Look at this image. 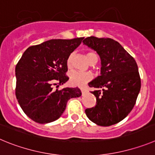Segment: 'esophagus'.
<instances>
[{
    "instance_id": "obj_1",
    "label": "esophagus",
    "mask_w": 155,
    "mask_h": 155,
    "mask_svg": "<svg viewBox=\"0 0 155 155\" xmlns=\"http://www.w3.org/2000/svg\"><path fill=\"white\" fill-rule=\"evenodd\" d=\"M81 92H82V94L83 95L87 93V90L86 89H81Z\"/></svg>"
}]
</instances>
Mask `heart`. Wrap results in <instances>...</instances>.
Returning a JSON list of instances; mask_svg holds the SVG:
<instances>
[{
    "mask_svg": "<svg viewBox=\"0 0 155 155\" xmlns=\"http://www.w3.org/2000/svg\"><path fill=\"white\" fill-rule=\"evenodd\" d=\"M96 55V54L93 51H88L86 53V58L89 61L93 56ZM71 62H72V55H69L67 59L68 67H71ZM92 79V75L89 72H72L70 74L69 81L71 85L74 86L83 87L88 82H90Z\"/></svg>",
    "mask_w": 155,
    "mask_h": 155,
    "instance_id": "1",
    "label": "heart"
}]
</instances>
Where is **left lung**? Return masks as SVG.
I'll use <instances>...</instances> for the list:
<instances>
[{
	"mask_svg": "<svg viewBox=\"0 0 155 155\" xmlns=\"http://www.w3.org/2000/svg\"><path fill=\"white\" fill-rule=\"evenodd\" d=\"M83 44L97 51L101 73L90 83L97 97L94 107L86 109L87 117L99 126L108 127L124 119L132 110L140 90V78L134 58L112 38L88 37Z\"/></svg>",
	"mask_w": 155,
	"mask_h": 155,
	"instance_id": "1",
	"label": "left lung"
}]
</instances>
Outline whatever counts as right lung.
<instances>
[{
  "mask_svg": "<svg viewBox=\"0 0 155 155\" xmlns=\"http://www.w3.org/2000/svg\"><path fill=\"white\" fill-rule=\"evenodd\" d=\"M83 38L51 39L25 50L15 68L16 94L19 105L29 118L38 124L56 120L69 99L79 97L80 90L54 86L69 80L67 59Z\"/></svg>",
  "mask_w": 155,
  "mask_h": 155,
  "instance_id": "add662e5",
  "label": "right lung"
}]
</instances>
